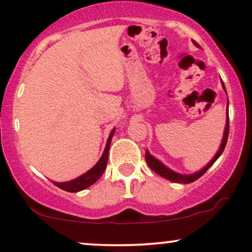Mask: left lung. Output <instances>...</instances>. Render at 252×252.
Instances as JSON below:
<instances>
[{
  "label": "left lung",
  "instance_id": "8db88e82",
  "mask_svg": "<svg viewBox=\"0 0 252 252\" xmlns=\"http://www.w3.org/2000/svg\"><path fill=\"white\" fill-rule=\"evenodd\" d=\"M193 43H194L196 47H200V46H199L195 41H193ZM221 86H222V89H224V91L226 92V89H225V85H224V83H222V82H221ZM226 108H227V110H226V124H225L224 136H222L220 147H219L218 152L216 153V155L213 156L212 160H211L210 162L206 164V166L202 167V168L200 170H198V172L192 173V174H180V173L174 172L173 169H170L167 166H164V164L161 162L158 158H154V156H153L148 152V150H147V152H146V162L150 167V169H153L156 173V174L162 176V178L167 179V180L173 181V182H179V184H190V182L198 180V179L200 178V176L204 175L205 172H206V170L209 169L210 167L212 166V164L215 163L217 160H218L219 156H220L222 154V152H224L225 146H226L227 136H228V100H227Z\"/></svg>",
  "mask_w": 252,
  "mask_h": 252
}]
</instances>
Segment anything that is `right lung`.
<instances>
[{"label": "right lung", "instance_id": "add662e5", "mask_svg": "<svg viewBox=\"0 0 252 252\" xmlns=\"http://www.w3.org/2000/svg\"><path fill=\"white\" fill-rule=\"evenodd\" d=\"M115 134V129H112V131L110 132L108 141H106V146L105 149H104L102 156L98 160V162L92 167L91 169H89L88 172L84 173L83 175L78 176V178L73 179L71 181H65V182H57L53 181L54 185L59 189H62L66 192H79V190H83L88 187L94 185L100 176L103 175L104 170L106 168V164H108V155H109V148H110V143H111V138Z\"/></svg>", "mask_w": 252, "mask_h": 252}]
</instances>
